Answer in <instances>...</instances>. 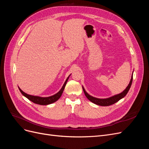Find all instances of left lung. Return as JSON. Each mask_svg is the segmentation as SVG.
<instances>
[{"instance_id":"obj_1","label":"left lung","mask_w":149,"mask_h":149,"mask_svg":"<svg viewBox=\"0 0 149 149\" xmlns=\"http://www.w3.org/2000/svg\"><path fill=\"white\" fill-rule=\"evenodd\" d=\"M132 79H133V74H132V76H131V79H130L129 84H128L127 88H126L123 92H122L121 93L118 94H116V95L112 96L111 97H107V98H104V99L94 97L91 95H89V94L86 91V90L84 89L83 86V91H84L85 96H86V97L90 101H91L93 103L95 104H97L98 106H108L113 104L119 101L120 100H121L122 98H123L125 96L126 94H127L129 90L130 89V86H131V84L132 83Z\"/></svg>"}]
</instances>
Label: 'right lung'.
Wrapping results in <instances>:
<instances>
[{"mask_svg":"<svg viewBox=\"0 0 149 149\" xmlns=\"http://www.w3.org/2000/svg\"><path fill=\"white\" fill-rule=\"evenodd\" d=\"M70 75L71 74H70L68 77L66 78L64 84L63 85V86L60 91H58L56 94H54V95H53V96H49V97H40V96H37L30 95V94H28L25 93V92H24L19 87V89L20 90V91L21 92V93L23 94V96L26 97L28 99V100H29L31 102H33L35 104H40V105H48V104H52L53 102H56L60 98L63 92V91H64L65 86L68 80V79H69V77L70 76Z\"/></svg>","mask_w":149,"mask_h":149,"instance_id":"1","label":"right lung"}]
</instances>
